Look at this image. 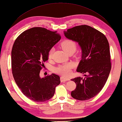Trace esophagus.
Segmentation results:
<instances>
[{
    "mask_svg": "<svg viewBox=\"0 0 122 122\" xmlns=\"http://www.w3.org/2000/svg\"><path fill=\"white\" fill-rule=\"evenodd\" d=\"M69 80H70V79L69 78H66V77H61V82H65V81H67Z\"/></svg>",
    "mask_w": 122,
    "mask_h": 122,
    "instance_id": "1",
    "label": "esophagus"
}]
</instances>
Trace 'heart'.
Instances as JSON below:
<instances>
[{
    "instance_id": "heart-1",
    "label": "heart",
    "mask_w": 122,
    "mask_h": 122,
    "mask_svg": "<svg viewBox=\"0 0 122 122\" xmlns=\"http://www.w3.org/2000/svg\"><path fill=\"white\" fill-rule=\"evenodd\" d=\"M61 46L63 50L66 53L70 51H76L77 47V45L74 41L71 40H66L61 43ZM53 49H51L48 53V57L51 58L52 56ZM71 65L70 64H66L63 65H60L55 69V71L58 74L63 76H69L71 73Z\"/></svg>"
}]
</instances>
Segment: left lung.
Returning <instances> with one entry per match:
<instances>
[{
	"mask_svg": "<svg viewBox=\"0 0 122 122\" xmlns=\"http://www.w3.org/2000/svg\"><path fill=\"white\" fill-rule=\"evenodd\" d=\"M67 39L78 43L82 55L77 71L85 77L71 79L76 84L72 91L73 98L89 100L98 94L103 88L111 69L110 46L104 35L92 27L81 25L64 31Z\"/></svg>",
	"mask_w": 122,
	"mask_h": 122,
	"instance_id": "8db88e82",
	"label": "left lung"
}]
</instances>
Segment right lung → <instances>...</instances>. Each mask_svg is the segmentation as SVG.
I'll return each mask as SVG.
<instances>
[{
  "label": "right lung",
  "mask_w": 122,
  "mask_h": 122,
  "mask_svg": "<svg viewBox=\"0 0 122 122\" xmlns=\"http://www.w3.org/2000/svg\"><path fill=\"white\" fill-rule=\"evenodd\" d=\"M61 39L57 31L35 27L22 32L13 44V76L24 95L32 101L50 100L55 93L56 86L61 83L60 77L56 74L40 76L43 63L48 60V52Z\"/></svg>",
  "instance_id": "add662e5"
}]
</instances>
